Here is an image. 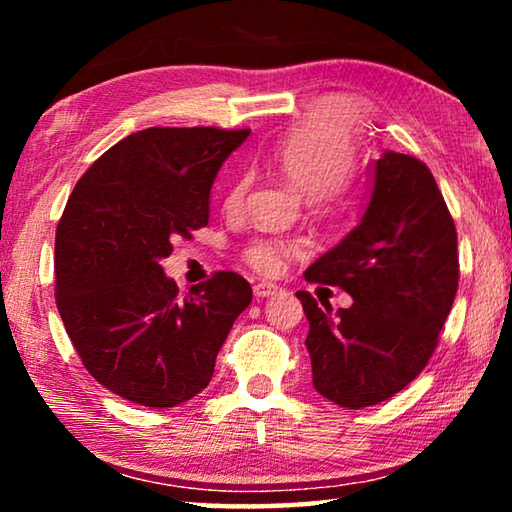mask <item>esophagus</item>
Wrapping results in <instances>:
<instances>
[{"label":"esophagus","mask_w":512,"mask_h":512,"mask_svg":"<svg viewBox=\"0 0 512 512\" xmlns=\"http://www.w3.org/2000/svg\"><path fill=\"white\" fill-rule=\"evenodd\" d=\"M253 291H255L257 298H271V296H275L277 291H280V287H277V284H271V282H257Z\"/></svg>","instance_id":"obj_1"}]
</instances>
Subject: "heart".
Returning <instances> with one entry per match:
<instances>
[{"label":"heart","mask_w":512,"mask_h":512,"mask_svg":"<svg viewBox=\"0 0 512 512\" xmlns=\"http://www.w3.org/2000/svg\"><path fill=\"white\" fill-rule=\"evenodd\" d=\"M357 158V135L350 110L336 99H323L293 121L268 149L266 162L280 176L311 198V210L320 219H336L348 212V173ZM250 187V176H241L225 194V207L239 210ZM298 253V244L282 239H257L244 250V259L262 275H280L287 259Z\"/></svg>","instance_id":"1"}]
</instances>
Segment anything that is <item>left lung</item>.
<instances>
[{"label":"left lung","mask_w":512,"mask_h":512,"mask_svg":"<svg viewBox=\"0 0 512 512\" xmlns=\"http://www.w3.org/2000/svg\"><path fill=\"white\" fill-rule=\"evenodd\" d=\"M456 248L454 219L427 164L381 153L359 225L305 271L307 282L341 287L354 302L332 314L311 293H296L320 395L363 409L420 375L456 298Z\"/></svg>","instance_id":"8db88e82"}]
</instances>
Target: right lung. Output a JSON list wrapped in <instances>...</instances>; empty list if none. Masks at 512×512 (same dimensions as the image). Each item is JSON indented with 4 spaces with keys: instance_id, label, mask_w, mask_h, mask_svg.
<instances>
[{
    "instance_id": "1",
    "label": "right lung",
    "mask_w": 512,
    "mask_h": 512,
    "mask_svg": "<svg viewBox=\"0 0 512 512\" xmlns=\"http://www.w3.org/2000/svg\"><path fill=\"white\" fill-rule=\"evenodd\" d=\"M250 131L146 128L76 183L56 230V305L90 375L128 402L169 409L210 384L253 289L214 273L185 298L160 259L210 221L225 158Z\"/></svg>"
}]
</instances>
